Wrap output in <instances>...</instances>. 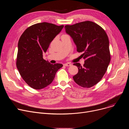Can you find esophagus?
Listing matches in <instances>:
<instances>
[{"label":"esophagus","mask_w":129,"mask_h":129,"mask_svg":"<svg viewBox=\"0 0 129 129\" xmlns=\"http://www.w3.org/2000/svg\"><path fill=\"white\" fill-rule=\"evenodd\" d=\"M64 65L65 66H71V64L70 63H67L64 64Z\"/></svg>","instance_id":"34e87169"}]
</instances>
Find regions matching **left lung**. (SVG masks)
<instances>
[{
  "label": "left lung",
  "instance_id": "obj_1",
  "mask_svg": "<svg viewBox=\"0 0 129 129\" xmlns=\"http://www.w3.org/2000/svg\"><path fill=\"white\" fill-rule=\"evenodd\" d=\"M66 33L73 39L77 51L85 59L83 66L78 63V73L73 77L75 82L84 88L97 84L105 75L111 57L109 42L105 31L98 24L86 21L65 26Z\"/></svg>",
  "mask_w": 129,
  "mask_h": 129
}]
</instances>
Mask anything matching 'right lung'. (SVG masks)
I'll return each instance as SVG.
<instances>
[{
    "mask_svg": "<svg viewBox=\"0 0 129 129\" xmlns=\"http://www.w3.org/2000/svg\"><path fill=\"white\" fill-rule=\"evenodd\" d=\"M63 27L47 22L37 23L27 28L19 39L17 67L25 82L33 89H41L51 84L63 66L45 60L43 53Z\"/></svg>",
    "mask_w": 129,
    "mask_h": 129,
    "instance_id": "1",
    "label": "right lung"
}]
</instances>
